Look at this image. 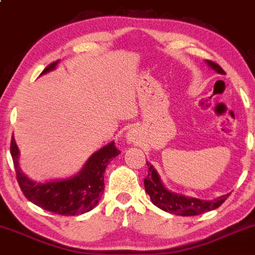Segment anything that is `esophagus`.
Wrapping results in <instances>:
<instances>
[{
    "instance_id": "34e87169",
    "label": "esophagus",
    "mask_w": 255,
    "mask_h": 255,
    "mask_svg": "<svg viewBox=\"0 0 255 255\" xmlns=\"http://www.w3.org/2000/svg\"><path fill=\"white\" fill-rule=\"evenodd\" d=\"M133 138H135V133H133L132 131H130V132L128 133V141H133Z\"/></svg>"
}]
</instances>
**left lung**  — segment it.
I'll return each mask as SVG.
<instances>
[{"instance_id":"8db88e82","label":"left lung","mask_w":255,"mask_h":255,"mask_svg":"<svg viewBox=\"0 0 255 255\" xmlns=\"http://www.w3.org/2000/svg\"><path fill=\"white\" fill-rule=\"evenodd\" d=\"M206 62L217 73L226 75L222 67L217 65L216 62H212L210 60H206ZM146 163L147 167H148V174H147L145 180H143L145 190L149 195V198H151L153 205L159 207L163 211L169 212V214L179 215V216H196V215L217 209L230 196V194H226V195L219 196V198L212 199V200H200V199L191 198V196L173 193V191L168 190L166 186L163 185L158 173H157L153 166L149 162H146Z\"/></svg>"}]
</instances>
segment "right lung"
Returning <instances> with one entry per match:
<instances>
[{
    "label": "right lung",
    "mask_w": 255,
    "mask_h": 255,
    "mask_svg": "<svg viewBox=\"0 0 255 255\" xmlns=\"http://www.w3.org/2000/svg\"><path fill=\"white\" fill-rule=\"evenodd\" d=\"M59 61L50 64L41 75L56 69ZM120 153L114 141L94 152L82 169L66 179L36 183L29 179L19 167V149L14 137L10 140V154L18 184L25 198L36 206L62 216H76L97 206L104 190V172L108 163Z\"/></svg>",
    "instance_id": "1"
}]
</instances>
